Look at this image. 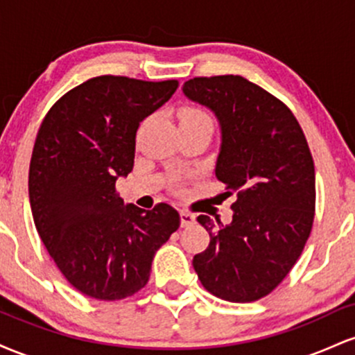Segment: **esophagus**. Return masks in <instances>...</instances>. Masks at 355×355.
<instances>
[{
    "label": "esophagus",
    "mask_w": 355,
    "mask_h": 355,
    "mask_svg": "<svg viewBox=\"0 0 355 355\" xmlns=\"http://www.w3.org/2000/svg\"><path fill=\"white\" fill-rule=\"evenodd\" d=\"M180 222H182V227H190L195 223V215L190 214V211L187 210H182L180 211Z\"/></svg>",
    "instance_id": "34e87169"
}]
</instances>
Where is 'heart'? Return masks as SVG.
Wrapping results in <instances>:
<instances>
[{
	"instance_id": "b5f03b06",
	"label": "heart",
	"mask_w": 355,
	"mask_h": 355,
	"mask_svg": "<svg viewBox=\"0 0 355 355\" xmlns=\"http://www.w3.org/2000/svg\"><path fill=\"white\" fill-rule=\"evenodd\" d=\"M180 121H207V123H211V118L205 110L198 107H187L180 112Z\"/></svg>"
}]
</instances>
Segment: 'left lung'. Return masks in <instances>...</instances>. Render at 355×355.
<instances>
[{"instance_id":"obj_1","label":"left lung","mask_w":355,"mask_h":355,"mask_svg":"<svg viewBox=\"0 0 355 355\" xmlns=\"http://www.w3.org/2000/svg\"><path fill=\"white\" fill-rule=\"evenodd\" d=\"M191 101L210 108L222 130L215 177L225 183L234 217L197 220L210 243L193 257L203 287L229 302H254L287 277L311 235L315 170L294 113L239 75L183 83Z\"/></svg>"}]
</instances>
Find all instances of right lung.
I'll return each instance as SVG.
<instances>
[{
    "instance_id": "1",
    "label": "right lung",
    "mask_w": 355,
    "mask_h": 355,
    "mask_svg": "<svg viewBox=\"0 0 355 355\" xmlns=\"http://www.w3.org/2000/svg\"><path fill=\"white\" fill-rule=\"evenodd\" d=\"M177 88V80L96 76L64 93L40 126L28 178L36 230L64 279L92 299L141 291L180 227L168 203L125 205L115 189L133 170L138 126Z\"/></svg>"
}]
</instances>
